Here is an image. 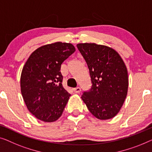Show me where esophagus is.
<instances>
[{
	"instance_id": "esophagus-1",
	"label": "esophagus",
	"mask_w": 152,
	"mask_h": 152,
	"mask_svg": "<svg viewBox=\"0 0 152 152\" xmlns=\"http://www.w3.org/2000/svg\"><path fill=\"white\" fill-rule=\"evenodd\" d=\"M73 90H74V93H76V94H79V93L80 92L81 89H80V87H76V88H74V89H73Z\"/></svg>"
}]
</instances>
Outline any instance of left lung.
I'll return each mask as SVG.
<instances>
[{"mask_svg": "<svg viewBox=\"0 0 152 152\" xmlns=\"http://www.w3.org/2000/svg\"><path fill=\"white\" fill-rule=\"evenodd\" d=\"M77 48L89 70L91 87L81 98L96 118L114 117L127 96L128 74L123 59L109 47L95 43H80Z\"/></svg>", "mask_w": 152, "mask_h": 152, "instance_id": "1", "label": "left lung"}]
</instances>
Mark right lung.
Instances as JSON below:
<instances>
[{"label": "right lung", "mask_w": 152, "mask_h": 152, "mask_svg": "<svg viewBox=\"0 0 152 152\" xmlns=\"http://www.w3.org/2000/svg\"><path fill=\"white\" fill-rule=\"evenodd\" d=\"M75 50L71 43L46 45L34 51L23 68V98L29 112L40 121L54 122L63 114L71 95L62 85L61 67Z\"/></svg>", "instance_id": "1"}]
</instances>
